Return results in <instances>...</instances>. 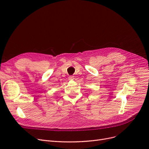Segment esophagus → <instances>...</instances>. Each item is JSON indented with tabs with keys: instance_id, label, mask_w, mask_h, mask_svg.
I'll return each instance as SVG.
<instances>
[{
	"instance_id": "esophagus-1",
	"label": "esophagus",
	"mask_w": 149,
	"mask_h": 149,
	"mask_svg": "<svg viewBox=\"0 0 149 149\" xmlns=\"http://www.w3.org/2000/svg\"><path fill=\"white\" fill-rule=\"evenodd\" d=\"M73 79H74V76H69V80H73Z\"/></svg>"
}]
</instances>
